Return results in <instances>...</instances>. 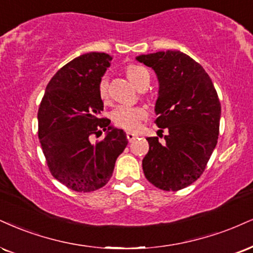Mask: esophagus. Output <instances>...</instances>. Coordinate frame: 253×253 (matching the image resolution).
Instances as JSON below:
<instances>
[{
	"label": "esophagus",
	"instance_id": "esophagus-1",
	"mask_svg": "<svg viewBox=\"0 0 253 253\" xmlns=\"http://www.w3.org/2000/svg\"><path fill=\"white\" fill-rule=\"evenodd\" d=\"M126 136H127V139H128V141H133V140H134L138 135L134 134V133H132V132H127Z\"/></svg>",
	"mask_w": 253,
	"mask_h": 253
}]
</instances>
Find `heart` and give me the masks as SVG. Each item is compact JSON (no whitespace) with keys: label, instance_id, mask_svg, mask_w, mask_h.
Returning a JSON list of instances; mask_svg holds the SVG:
<instances>
[{"label":"heart","instance_id":"obj_1","mask_svg":"<svg viewBox=\"0 0 253 253\" xmlns=\"http://www.w3.org/2000/svg\"><path fill=\"white\" fill-rule=\"evenodd\" d=\"M126 77L128 80L134 84L135 87H139L140 84H142L145 80H150V74L147 69L138 65H129L125 69ZM99 96L102 101L108 100V80L107 78L103 77L99 82ZM147 117V112L144 107L140 106H119L112 112V121L119 128L126 130H136L140 127V123Z\"/></svg>","mask_w":253,"mask_h":253}]
</instances>
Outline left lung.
<instances>
[{
    "label": "left lung",
    "mask_w": 253,
    "mask_h": 253,
    "mask_svg": "<svg viewBox=\"0 0 253 253\" xmlns=\"http://www.w3.org/2000/svg\"><path fill=\"white\" fill-rule=\"evenodd\" d=\"M136 60L156 72V124L169 130L164 142L157 136L147 138L150 150L142 169L160 190H181L203 174L217 145L221 113L218 94L205 69L181 51H157Z\"/></svg>",
    "instance_id": "left-lung-1"
}]
</instances>
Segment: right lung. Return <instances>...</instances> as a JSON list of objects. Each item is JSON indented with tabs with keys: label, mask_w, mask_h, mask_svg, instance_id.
Segmentation results:
<instances>
[{
	"label": "right lung",
	"mask_w": 253,
	"mask_h": 253,
	"mask_svg": "<svg viewBox=\"0 0 253 253\" xmlns=\"http://www.w3.org/2000/svg\"><path fill=\"white\" fill-rule=\"evenodd\" d=\"M111 61V55L95 51L75 57L51 78L39 108V139L49 171L77 192L105 186L128 144L123 129L99 118L103 102L97 87ZM101 129L106 136L92 144L90 135Z\"/></svg>",
	"instance_id": "right-lung-1"
}]
</instances>
